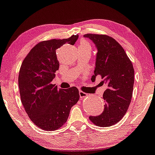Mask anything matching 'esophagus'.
I'll list each match as a JSON object with an SVG mask.
<instances>
[{"label":"esophagus","instance_id":"34e87169","mask_svg":"<svg viewBox=\"0 0 155 155\" xmlns=\"http://www.w3.org/2000/svg\"><path fill=\"white\" fill-rule=\"evenodd\" d=\"M79 94H80V96L81 98L86 97V96H87V94H86V92H84L83 91H81V90H80V91H79Z\"/></svg>","mask_w":155,"mask_h":155}]
</instances>
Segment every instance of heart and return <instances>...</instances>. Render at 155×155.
<instances>
[{
  "label": "heart",
  "mask_w": 155,
  "mask_h": 155,
  "mask_svg": "<svg viewBox=\"0 0 155 155\" xmlns=\"http://www.w3.org/2000/svg\"><path fill=\"white\" fill-rule=\"evenodd\" d=\"M79 47H81V48H91V46H90V43L86 41L85 40H82L80 42V45H79Z\"/></svg>",
  "instance_id": "1"
}]
</instances>
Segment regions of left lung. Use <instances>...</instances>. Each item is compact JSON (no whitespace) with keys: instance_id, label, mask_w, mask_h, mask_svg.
I'll use <instances>...</instances> for the list:
<instances>
[{"instance_id":"left-lung-1","label":"left lung","mask_w":155,"mask_h":155,"mask_svg":"<svg viewBox=\"0 0 155 155\" xmlns=\"http://www.w3.org/2000/svg\"><path fill=\"white\" fill-rule=\"evenodd\" d=\"M97 48L96 67L92 80L101 75L107 89L103 94L104 110L100 115L90 116L93 124L109 127L121 120L129 107L132 97L134 69L123 47L112 37L103 34L84 35Z\"/></svg>"}]
</instances>
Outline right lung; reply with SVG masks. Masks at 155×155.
I'll return each instance as SVG.
<instances>
[{"label": "right lung", "instance_id": "obj_1", "mask_svg": "<svg viewBox=\"0 0 155 155\" xmlns=\"http://www.w3.org/2000/svg\"><path fill=\"white\" fill-rule=\"evenodd\" d=\"M78 38L77 34L40 42L22 62L18 78L20 97L28 117L40 129L52 131L62 127L80 98L76 87L58 89L52 84L59 68L56 50L65 44L74 45Z\"/></svg>", "mask_w": 155, "mask_h": 155}]
</instances>
